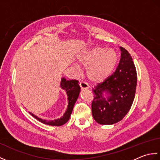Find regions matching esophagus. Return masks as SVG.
I'll list each match as a JSON object with an SVG mask.
<instances>
[{
    "label": "esophagus",
    "instance_id": "obj_1",
    "mask_svg": "<svg viewBox=\"0 0 160 160\" xmlns=\"http://www.w3.org/2000/svg\"><path fill=\"white\" fill-rule=\"evenodd\" d=\"M79 85L81 88V89H89V85H88L87 83L85 82H83V81H81L80 82Z\"/></svg>",
    "mask_w": 160,
    "mask_h": 160
}]
</instances>
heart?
<instances>
[{
	"label": "heart",
	"instance_id": "obj_1",
	"mask_svg": "<svg viewBox=\"0 0 160 160\" xmlns=\"http://www.w3.org/2000/svg\"><path fill=\"white\" fill-rule=\"evenodd\" d=\"M78 61L87 68L88 78L94 82H102L110 76L116 67L118 56L113 49H108L104 47H96L88 50L78 57ZM76 70L80 66L74 64Z\"/></svg>",
	"mask_w": 160,
	"mask_h": 160
}]
</instances>
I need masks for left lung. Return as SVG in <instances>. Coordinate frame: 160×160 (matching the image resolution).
Instances as JSON below:
<instances>
[{
    "label": "left lung",
    "instance_id": "left-lung-1",
    "mask_svg": "<svg viewBox=\"0 0 160 160\" xmlns=\"http://www.w3.org/2000/svg\"><path fill=\"white\" fill-rule=\"evenodd\" d=\"M121 58L115 72L92 89V115L98 123L110 125L120 122L130 110L137 85V72L130 53L120 47ZM109 96L105 98L103 93Z\"/></svg>",
    "mask_w": 160,
    "mask_h": 160
}]
</instances>
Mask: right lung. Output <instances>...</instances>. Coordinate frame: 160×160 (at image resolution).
<instances>
[{
    "mask_svg": "<svg viewBox=\"0 0 160 160\" xmlns=\"http://www.w3.org/2000/svg\"><path fill=\"white\" fill-rule=\"evenodd\" d=\"M60 87L62 88V89L65 90L66 93L68 96L67 108V111H65V113H64L63 116L62 118H60V119H57V120L48 121L46 120H42V119L37 117L36 115L30 113V112L29 113L31 114L33 118H35L36 120H38L40 122H42V123L47 124V125L61 126L65 124L66 122L69 120L71 114L72 113L74 104L76 103L78 96H79V93L80 91V87L79 86V84H78V80H67L65 78H62V79H61Z\"/></svg>",
    "mask_w": 160,
    "mask_h": 160,
    "instance_id": "obj_1",
    "label": "right lung"
}]
</instances>
